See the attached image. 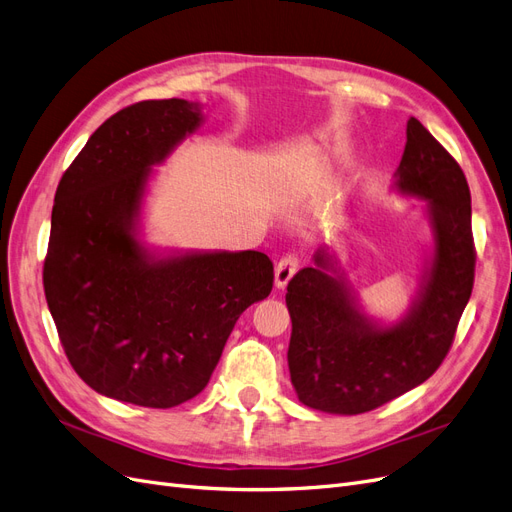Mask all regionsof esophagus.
I'll use <instances>...</instances> for the list:
<instances>
[{"label": "esophagus", "mask_w": 512, "mask_h": 512, "mask_svg": "<svg viewBox=\"0 0 512 512\" xmlns=\"http://www.w3.org/2000/svg\"><path fill=\"white\" fill-rule=\"evenodd\" d=\"M299 256L297 254H286L280 258L275 267V286L286 288V284L292 280V275L299 271Z\"/></svg>", "instance_id": "34e87169"}]
</instances>
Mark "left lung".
I'll list each match as a JSON object with an SVG mask.
<instances>
[{
    "mask_svg": "<svg viewBox=\"0 0 512 512\" xmlns=\"http://www.w3.org/2000/svg\"><path fill=\"white\" fill-rule=\"evenodd\" d=\"M397 168L401 192L427 198L436 256L425 292L408 318L376 329L350 299L329 260L316 254L288 282L292 320L290 380L305 406L331 414H363L425 382L446 359L466 309L476 267L470 188L457 160L421 121L410 117Z\"/></svg>",
    "mask_w": 512,
    "mask_h": 512,
    "instance_id": "left-lung-1",
    "label": "left lung"
}]
</instances>
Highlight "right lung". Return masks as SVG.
<instances>
[{"instance_id": "right-lung-1", "label": "right lung", "mask_w": 512, "mask_h": 512, "mask_svg": "<svg viewBox=\"0 0 512 512\" xmlns=\"http://www.w3.org/2000/svg\"><path fill=\"white\" fill-rule=\"evenodd\" d=\"M198 121V106L177 98L121 108L55 192L42 284L59 342L91 389L134 406L196 397L239 316L273 288L262 252L149 260L134 239L149 168Z\"/></svg>"}]
</instances>
